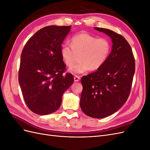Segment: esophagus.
Masks as SVG:
<instances>
[{
  "label": "esophagus",
  "instance_id": "34e87169",
  "mask_svg": "<svg viewBox=\"0 0 150 150\" xmlns=\"http://www.w3.org/2000/svg\"><path fill=\"white\" fill-rule=\"evenodd\" d=\"M80 79H81V78L78 76H75L74 77V80L75 82H78V81H79L80 80Z\"/></svg>",
  "mask_w": 150,
  "mask_h": 150
}]
</instances>
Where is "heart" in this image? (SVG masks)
<instances>
[{"instance_id":"heart-1","label":"heart","mask_w":150,"mask_h":150,"mask_svg":"<svg viewBox=\"0 0 150 150\" xmlns=\"http://www.w3.org/2000/svg\"><path fill=\"white\" fill-rule=\"evenodd\" d=\"M71 45L62 44L61 56L64 64L71 66L79 54V61L69 67L73 74H82L89 69H99L107 61L111 50V44L106 38H98L86 33H79L71 38Z\"/></svg>"}]
</instances>
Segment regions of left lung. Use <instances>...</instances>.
Segmentation results:
<instances>
[{"instance_id":"left-lung-1","label":"left lung","mask_w":150,"mask_h":150,"mask_svg":"<svg viewBox=\"0 0 150 150\" xmlns=\"http://www.w3.org/2000/svg\"><path fill=\"white\" fill-rule=\"evenodd\" d=\"M111 39V52L103 66L84 76L80 106L84 114L94 118L112 115L126 103L135 71L133 54L124 37L110 29L94 28Z\"/></svg>"}]
</instances>
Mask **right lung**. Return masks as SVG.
I'll return each instance as SVG.
<instances>
[{
  "mask_svg": "<svg viewBox=\"0 0 150 150\" xmlns=\"http://www.w3.org/2000/svg\"><path fill=\"white\" fill-rule=\"evenodd\" d=\"M71 26L50 25L40 29L25 44L21 56L19 83L27 106L46 115L59 108L64 91L74 83L61 56L63 40Z\"/></svg>",
  "mask_w": 150,
  "mask_h": 150,
  "instance_id": "obj_1",
  "label": "right lung"
}]
</instances>
